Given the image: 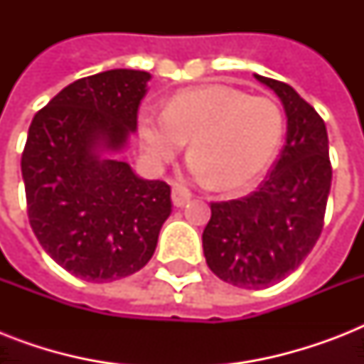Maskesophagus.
<instances>
[{"label":"esophagus","instance_id":"obj_1","mask_svg":"<svg viewBox=\"0 0 364 364\" xmlns=\"http://www.w3.org/2000/svg\"><path fill=\"white\" fill-rule=\"evenodd\" d=\"M191 198H193V194H191L188 188L181 187V185H173V188H171V202H173L176 208H183Z\"/></svg>","mask_w":364,"mask_h":364}]
</instances>
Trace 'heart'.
Listing matches in <instances>:
<instances>
[{"label":"heart","instance_id":"heart-1","mask_svg":"<svg viewBox=\"0 0 364 364\" xmlns=\"http://www.w3.org/2000/svg\"><path fill=\"white\" fill-rule=\"evenodd\" d=\"M137 126L153 164H168L191 139L188 171L230 191L251 183L270 164L282 143L283 115L272 100L208 85L173 96L162 113L145 107Z\"/></svg>","mask_w":364,"mask_h":364}]
</instances>
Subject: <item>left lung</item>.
<instances>
[{
	"label": "left lung",
	"instance_id": "1",
	"mask_svg": "<svg viewBox=\"0 0 364 364\" xmlns=\"http://www.w3.org/2000/svg\"><path fill=\"white\" fill-rule=\"evenodd\" d=\"M255 79L282 100L285 147L255 193L211 204L202 234L210 270L242 289L270 287L302 264L323 230L333 181L327 128L317 111L285 82Z\"/></svg>",
	"mask_w": 364,
	"mask_h": 364
}]
</instances>
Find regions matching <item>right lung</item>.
Masks as SVG:
<instances>
[{"label": "right lung", "instance_id": "right-lung-1", "mask_svg": "<svg viewBox=\"0 0 364 364\" xmlns=\"http://www.w3.org/2000/svg\"><path fill=\"white\" fill-rule=\"evenodd\" d=\"M151 75L109 70L60 90L28 130L22 179L43 249L73 276L113 282L141 270L171 213L170 185L115 159L137 128Z\"/></svg>", "mask_w": 364, "mask_h": 364}]
</instances>
